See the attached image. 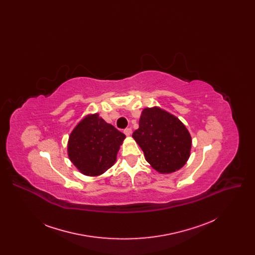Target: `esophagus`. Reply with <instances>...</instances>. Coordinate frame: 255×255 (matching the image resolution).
Returning <instances> with one entry per match:
<instances>
[{
  "label": "esophagus",
  "instance_id": "1",
  "mask_svg": "<svg viewBox=\"0 0 255 255\" xmlns=\"http://www.w3.org/2000/svg\"><path fill=\"white\" fill-rule=\"evenodd\" d=\"M124 133L126 134V135H131V133H132V129L131 128H126V129H124Z\"/></svg>",
  "mask_w": 255,
  "mask_h": 255
}]
</instances>
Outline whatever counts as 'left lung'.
Masks as SVG:
<instances>
[{"mask_svg": "<svg viewBox=\"0 0 255 255\" xmlns=\"http://www.w3.org/2000/svg\"><path fill=\"white\" fill-rule=\"evenodd\" d=\"M133 137L146 160L162 174L182 168L190 156V133L179 119L158 107L142 111Z\"/></svg>", "mask_w": 255, "mask_h": 255, "instance_id": "8db88e82", "label": "left lung"}]
</instances>
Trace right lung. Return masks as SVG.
<instances>
[{
  "instance_id": "add662e5",
  "label": "right lung",
  "mask_w": 255,
  "mask_h": 255,
  "mask_svg": "<svg viewBox=\"0 0 255 255\" xmlns=\"http://www.w3.org/2000/svg\"><path fill=\"white\" fill-rule=\"evenodd\" d=\"M124 138V133L98 114L88 116L70 135L69 158L83 174L98 176L113 166Z\"/></svg>"
}]
</instances>
